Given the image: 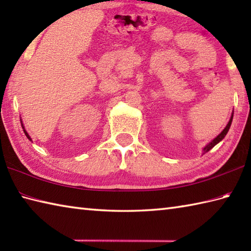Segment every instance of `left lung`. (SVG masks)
<instances>
[{
    "mask_svg": "<svg viewBox=\"0 0 251 251\" xmlns=\"http://www.w3.org/2000/svg\"><path fill=\"white\" fill-rule=\"evenodd\" d=\"M232 120H233V114H232V116H231V119H230V121H228V123H227V125L226 126V128L223 129L219 135H218L214 140H211L209 143H208V145L204 148V150H202V152H204V154L205 153H207L208 151H210L212 148H214L216 145H218V143H219L223 138L226 137V135L227 134V131H228V129H230V126H231V124H232Z\"/></svg>",
    "mask_w": 251,
    "mask_h": 251,
    "instance_id": "1",
    "label": "left lung"
}]
</instances>
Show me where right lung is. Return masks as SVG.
Here are the masks:
<instances>
[{
  "label": "right lung",
  "instance_id": "right-lung-1",
  "mask_svg": "<svg viewBox=\"0 0 251 251\" xmlns=\"http://www.w3.org/2000/svg\"><path fill=\"white\" fill-rule=\"evenodd\" d=\"M21 126H23V124H21ZM23 128H24V126H23ZM24 132H25V135L26 136V138H28V139H29L30 141H32V139H31V138H30V136L28 135V132H26V131H25V128H24Z\"/></svg>",
  "mask_w": 251,
  "mask_h": 251
}]
</instances>
